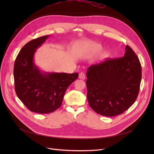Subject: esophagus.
Masks as SVG:
<instances>
[{"instance_id": "34e87169", "label": "esophagus", "mask_w": 154, "mask_h": 154, "mask_svg": "<svg viewBox=\"0 0 154 154\" xmlns=\"http://www.w3.org/2000/svg\"><path fill=\"white\" fill-rule=\"evenodd\" d=\"M79 78L82 79V80H85V74L84 72H81L80 74H79Z\"/></svg>"}]
</instances>
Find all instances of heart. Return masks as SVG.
<instances>
[{
	"instance_id": "b5f03b06",
	"label": "heart",
	"mask_w": 154,
	"mask_h": 154,
	"mask_svg": "<svg viewBox=\"0 0 154 154\" xmlns=\"http://www.w3.org/2000/svg\"><path fill=\"white\" fill-rule=\"evenodd\" d=\"M101 49V45H100L99 44H91L88 45V50H89L90 52L92 53H96L100 51ZM109 53L108 51H103L102 52L100 56H99V60H103L106 58H107L109 57Z\"/></svg>"
}]
</instances>
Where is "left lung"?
I'll list each match as a JSON object with an SVG mask.
<instances>
[{
    "label": "left lung",
    "instance_id": "left-lung-1",
    "mask_svg": "<svg viewBox=\"0 0 154 154\" xmlns=\"http://www.w3.org/2000/svg\"><path fill=\"white\" fill-rule=\"evenodd\" d=\"M87 100L96 113L116 116L123 113L136 100L141 81V66L128 45L124 57L108 59L88 67Z\"/></svg>",
    "mask_w": 154,
    "mask_h": 154
}]
</instances>
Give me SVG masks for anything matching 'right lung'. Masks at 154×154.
<instances>
[{
	"instance_id": "obj_1",
	"label": "right lung",
	"mask_w": 154,
	"mask_h": 154,
	"mask_svg": "<svg viewBox=\"0 0 154 154\" xmlns=\"http://www.w3.org/2000/svg\"><path fill=\"white\" fill-rule=\"evenodd\" d=\"M49 36H41L27 43L17 55L14 66L17 96L29 110L39 114L58 109L67 88L78 77L77 72H45L36 66L34 61L36 49Z\"/></svg>"
}]
</instances>
